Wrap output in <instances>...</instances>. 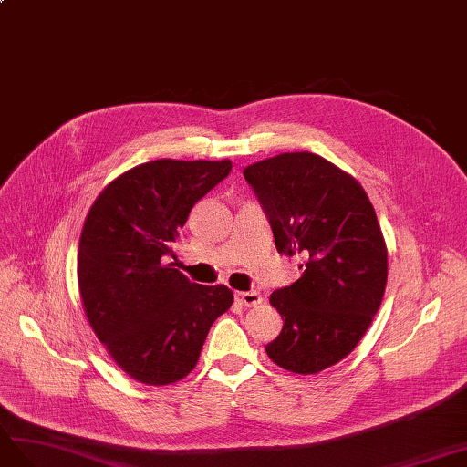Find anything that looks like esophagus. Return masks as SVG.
Returning <instances> with one entry per match:
<instances>
[{"label":"esophagus","instance_id":"34e87169","mask_svg":"<svg viewBox=\"0 0 467 467\" xmlns=\"http://www.w3.org/2000/svg\"><path fill=\"white\" fill-rule=\"evenodd\" d=\"M235 299L245 306H255L261 303V293L259 291H242V293H235Z\"/></svg>","mask_w":467,"mask_h":467}]
</instances>
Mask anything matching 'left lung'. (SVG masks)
<instances>
[{
    "label": "left lung",
    "mask_w": 467,
    "mask_h": 467,
    "mask_svg": "<svg viewBox=\"0 0 467 467\" xmlns=\"http://www.w3.org/2000/svg\"><path fill=\"white\" fill-rule=\"evenodd\" d=\"M281 255H303V275L271 293L283 328L265 350L281 368L315 374L343 360L377 315L389 275L386 245L367 192L311 152L244 170Z\"/></svg>",
    "instance_id": "left-lung-1"
}]
</instances>
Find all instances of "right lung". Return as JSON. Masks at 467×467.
Masks as SVG:
<instances>
[{
	"instance_id": "1",
	"label": "right lung",
	"mask_w": 467,
	"mask_h": 467,
	"mask_svg": "<svg viewBox=\"0 0 467 467\" xmlns=\"http://www.w3.org/2000/svg\"><path fill=\"white\" fill-rule=\"evenodd\" d=\"M230 172V161L146 162L112 180L87 215L77 259L87 319L134 380L184 379L234 303L225 285L192 283L170 261L192 208Z\"/></svg>"
}]
</instances>
